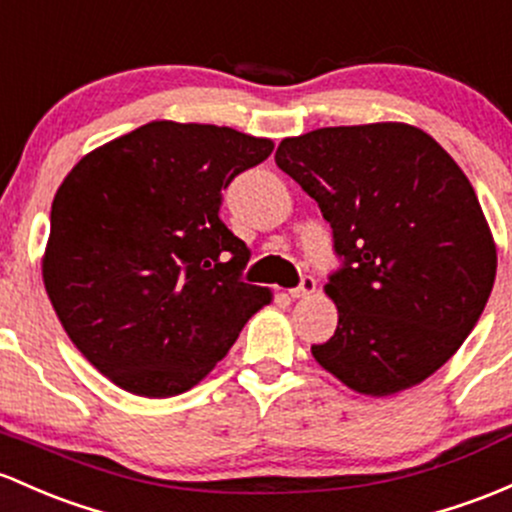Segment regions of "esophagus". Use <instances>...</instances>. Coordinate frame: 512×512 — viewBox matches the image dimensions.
I'll return each instance as SVG.
<instances>
[{
  "mask_svg": "<svg viewBox=\"0 0 512 512\" xmlns=\"http://www.w3.org/2000/svg\"><path fill=\"white\" fill-rule=\"evenodd\" d=\"M317 290V283H315V278L312 276H302V280H300V285L298 288H293L290 290V298L293 300H300V298H310L312 293H315Z\"/></svg>",
  "mask_w": 512,
  "mask_h": 512,
  "instance_id": "34e87169",
  "label": "esophagus"
}]
</instances>
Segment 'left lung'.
<instances>
[{
	"instance_id": "8db88e82",
	"label": "left lung",
	"mask_w": 512,
	"mask_h": 512,
	"mask_svg": "<svg viewBox=\"0 0 512 512\" xmlns=\"http://www.w3.org/2000/svg\"><path fill=\"white\" fill-rule=\"evenodd\" d=\"M276 163L320 205L342 268L339 312L312 346L356 393L417 386L456 354L496 280V244L464 170L410 124L327 126L280 141Z\"/></svg>"
}]
</instances>
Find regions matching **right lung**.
Instances as JSON below:
<instances>
[{"label":"right lung","mask_w":512,"mask_h":512,"mask_svg":"<svg viewBox=\"0 0 512 512\" xmlns=\"http://www.w3.org/2000/svg\"><path fill=\"white\" fill-rule=\"evenodd\" d=\"M271 151L229 126L151 122L65 175L43 283L70 342L119 388L185 393L271 302L244 283L249 249L219 219L222 190Z\"/></svg>","instance_id":"add662e5"}]
</instances>
